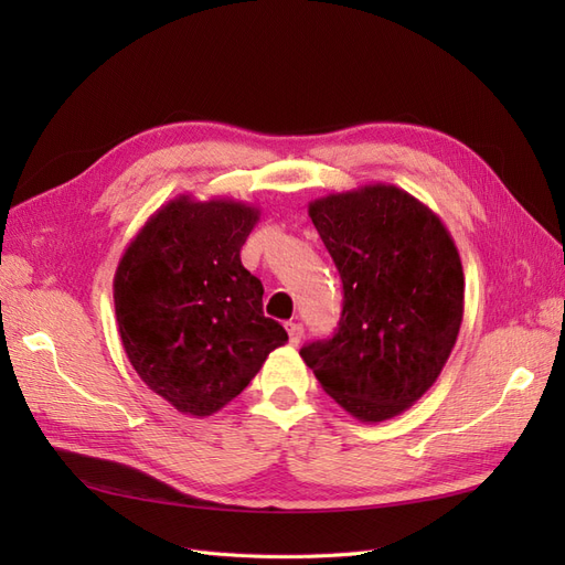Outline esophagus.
I'll use <instances>...</instances> for the list:
<instances>
[{
  "mask_svg": "<svg viewBox=\"0 0 565 565\" xmlns=\"http://www.w3.org/2000/svg\"><path fill=\"white\" fill-rule=\"evenodd\" d=\"M287 334H289V341L297 347L301 337H303V324L301 322H287Z\"/></svg>",
  "mask_w": 565,
  "mask_h": 565,
  "instance_id": "1",
  "label": "esophagus"
}]
</instances>
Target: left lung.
Returning a JSON list of instances; mask_svg holds the SVG:
<instances>
[{"label": "left lung", "instance_id": "obj_1", "mask_svg": "<svg viewBox=\"0 0 565 565\" xmlns=\"http://www.w3.org/2000/svg\"><path fill=\"white\" fill-rule=\"evenodd\" d=\"M344 285L339 328L299 353L361 422L401 415L434 386L465 316V273L443 221L396 185L309 204Z\"/></svg>", "mask_w": 565, "mask_h": 565}]
</instances>
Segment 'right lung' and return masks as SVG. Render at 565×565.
<instances>
[{
    "label": "right lung",
    "instance_id": "right-lung-1",
    "mask_svg": "<svg viewBox=\"0 0 565 565\" xmlns=\"http://www.w3.org/2000/svg\"><path fill=\"white\" fill-rule=\"evenodd\" d=\"M259 210L179 195L136 233L115 270V316L136 374L179 413L207 417L241 393L287 332L241 262Z\"/></svg>",
    "mask_w": 565,
    "mask_h": 565
}]
</instances>
